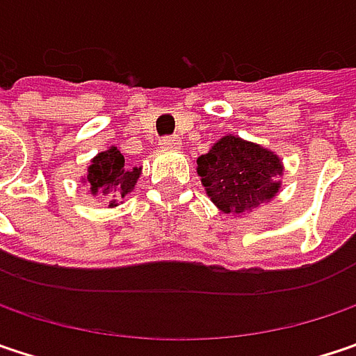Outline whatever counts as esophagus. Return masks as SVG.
I'll list each match as a JSON object with an SVG mask.
<instances>
[{
	"instance_id": "esophagus-1",
	"label": "esophagus",
	"mask_w": 356,
	"mask_h": 356,
	"mask_svg": "<svg viewBox=\"0 0 356 356\" xmlns=\"http://www.w3.org/2000/svg\"><path fill=\"white\" fill-rule=\"evenodd\" d=\"M181 145V140H179L177 136H165V138H161V146L163 148H177Z\"/></svg>"
}]
</instances>
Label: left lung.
<instances>
[{
    "label": "left lung",
    "mask_w": 356,
    "mask_h": 356,
    "mask_svg": "<svg viewBox=\"0 0 356 356\" xmlns=\"http://www.w3.org/2000/svg\"><path fill=\"white\" fill-rule=\"evenodd\" d=\"M197 175L218 210L241 216L273 200L283 165L269 148L228 134L197 159Z\"/></svg>",
    "instance_id": "left-lung-1"
}]
</instances>
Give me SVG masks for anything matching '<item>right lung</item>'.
I'll return each instance as SVG.
<instances>
[{"label": "right lung", "instance_id": "right-lung-1", "mask_svg": "<svg viewBox=\"0 0 356 356\" xmlns=\"http://www.w3.org/2000/svg\"><path fill=\"white\" fill-rule=\"evenodd\" d=\"M138 177L140 169H128L124 165V154L115 146H110L91 161V165L87 167L85 183L89 185L91 195L106 197L113 208L118 206V200L126 197L134 189Z\"/></svg>", "mask_w": 356, "mask_h": 356}]
</instances>
